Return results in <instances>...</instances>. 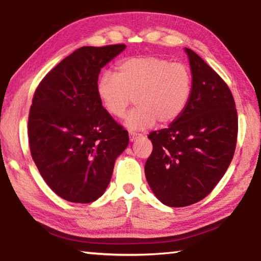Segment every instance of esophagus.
Masks as SVG:
<instances>
[{
	"instance_id": "1",
	"label": "esophagus",
	"mask_w": 261,
	"mask_h": 261,
	"mask_svg": "<svg viewBox=\"0 0 261 261\" xmlns=\"http://www.w3.org/2000/svg\"><path fill=\"white\" fill-rule=\"evenodd\" d=\"M141 135L139 134H136V132H130L129 134V138H130V141L132 143V141H135L137 138H139Z\"/></svg>"
}]
</instances>
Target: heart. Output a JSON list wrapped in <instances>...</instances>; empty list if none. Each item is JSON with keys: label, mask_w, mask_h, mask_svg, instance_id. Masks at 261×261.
Segmentation results:
<instances>
[{"label": "heart", "mask_w": 261, "mask_h": 261, "mask_svg": "<svg viewBox=\"0 0 261 261\" xmlns=\"http://www.w3.org/2000/svg\"><path fill=\"white\" fill-rule=\"evenodd\" d=\"M117 73L105 71L96 92L101 105L121 117L135 98L137 107L124 117L130 130H145L158 121L169 124L180 116L191 96L192 76L183 63L156 56L131 57L117 65Z\"/></svg>", "instance_id": "1"}]
</instances>
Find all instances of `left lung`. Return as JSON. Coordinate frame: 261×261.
Here are the masks:
<instances>
[{
  "mask_svg": "<svg viewBox=\"0 0 261 261\" xmlns=\"http://www.w3.org/2000/svg\"><path fill=\"white\" fill-rule=\"evenodd\" d=\"M184 50L192 74L191 96L167 129L149 134L153 152L145 163L149 188L170 207L196 204L212 192L232 160L238 131L227 84L199 55Z\"/></svg>",
  "mask_w": 261,
  "mask_h": 261,
  "instance_id": "left-lung-1",
  "label": "left lung"
}]
</instances>
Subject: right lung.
<instances>
[{
  "instance_id": "obj_1",
  "label": "right lung",
  "mask_w": 261,
  "mask_h": 261,
  "mask_svg": "<svg viewBox=\"0 0 261 261\" xmlns=\"http://www.w3.org/2000/svg\"><path fill=\"white\" fill-rule=\"evenodd\" d=\"M125 45L82 47L47 73L29 116L32 159L57 196L88 204L102 196L115 161L129 144L127 131L100 102L99 73Z\"/></svg>"
}]
</instances>
